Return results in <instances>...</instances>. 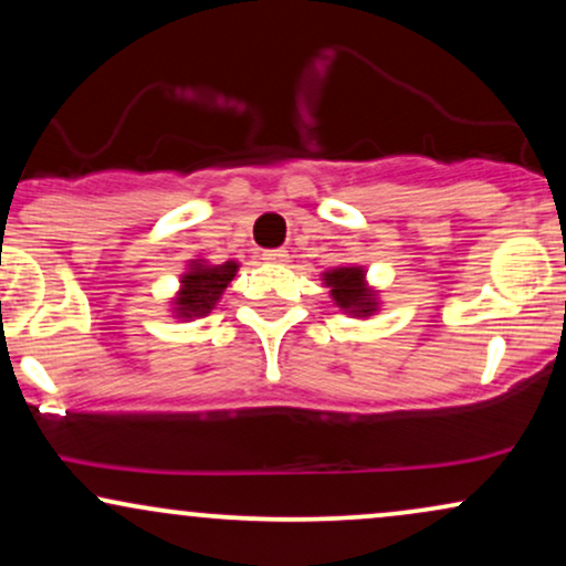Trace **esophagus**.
Instances as JSON below:
<instances>
[{"label": "esophagus", "mask_w": 566, "mask_h": 566, "mask_svg": "<svg viewBox=\"0 0 566 566\" xmlns=\"http://www.w3.org/2000/svg\"><path fill=\"white\" fill-rule=\"evenodd\" d=\"M287 250H282V247H279V250H263L261 252V261H265V263H276V265H282V263H287Z\"/></svg>", "instance_id": "1"}]
</instances>
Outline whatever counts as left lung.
<instances>
[{
	"label": "left lung",
	"instance_id": "left-lung-1",
	"mask_svg": "<svg viewBox=\"0 0 566 566\" xmlns=\"http://www.w3.org/2000/svg\"><path fill=\"white\" fill-rule=\"evenodd\" d=\"M324 282L333 287V297L340 308H348L350 314H369V311H375L373 295L365 287V271L361 269H335L324 276Z\"/></svg>",
	"mask_w": 566,
	"mask_h": 566
}]
</instances>
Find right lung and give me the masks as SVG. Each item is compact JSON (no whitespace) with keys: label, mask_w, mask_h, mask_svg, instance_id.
<instances>
[{"label":"right lung","mask_w":566,"mask_h":566,"mask_svg":"<svg viewBox=\"0 0 566 566\" xmlns=\"http://www.w3.org/2000/svg\"><path fill=\"white\" fill-rule=\"evenodd\" d=\"M237 274V263L229 261L223 265H193L184 276V290L178 297V316H207L212 305L218 303L220 292L229 287Z\"/></svg>","instance_id":"right-lung-1"}]
</instances>
